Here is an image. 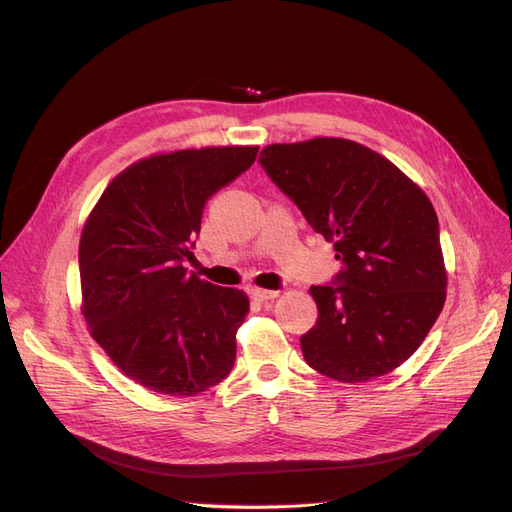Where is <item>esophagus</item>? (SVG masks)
<instances>
[{"label":"esophagus","instance_id":"esophagus-1","mask_svg":"<svg viewBox=\"0 0 512 512\" xmlns=\"http://www.w3.org/2000/svg\"><path fill=\"white\" fill-rule=\"evenodd\" d=\"M277 290H265V288H254L252 290V299H256V301H260V303H267V301H271V299H275L277 297Z\"/></svg>","mask_w":512,"mask_h":512}]
</instances>
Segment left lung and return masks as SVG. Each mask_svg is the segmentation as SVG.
<instances>
[{"label":"left lung","instance_id":"1","mask_svg":"<svg viewBox=\"0 0 512 512\" xmlns=\"http://www.w3.org/2000/svg\"><path fill=\"white\" fill-rule=\"evenodd\" d=\"M260 166L331 241L342 269L312 286L309 367L339 382L389 374L423 344L446 299L438 215L401 170L346 138L269 145Z\"/></svg>","mask_w":512,"mask_h":512}]
</instances>
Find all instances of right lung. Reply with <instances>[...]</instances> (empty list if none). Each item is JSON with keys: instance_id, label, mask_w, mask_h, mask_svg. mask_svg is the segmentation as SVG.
<instances>
[{"instance_id": "add662e5", "label": "right lung", "mask_w": 512, "mask_h": 512, "mask_svg": "<svg viewBox=\"0 0 512 512\" xmlns=\"http://www.w3.org/2000/svg\"><path fill=\"white\" fill-rule=\"evenodd\" d=\"M258 147L162 153L119 173L91 211L79 245L83 316L134 382L190 397L222 382L250 301L183 267L207 200L256 160Z\"/></svg>"}]
</instances>
